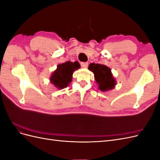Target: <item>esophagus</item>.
<instances>
[{"instance_id":"34e87169","label":"esophagus","mask_w":160,"mask_h":160,"mask_svg":"<svg viewBox=\"0 0 160 160\" xmlns=\"http://www.w3.org/2000/svg\"><path fill=\"white\" fill-rule=\"evenodd\" d=\"M81 65L82 67H83V68H87V67H88V62H81Z\"/></svg>"}]
</instances>
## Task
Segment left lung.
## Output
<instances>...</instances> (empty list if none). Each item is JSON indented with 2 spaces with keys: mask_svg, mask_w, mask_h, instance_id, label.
I'll use <instances>...</instances> for the list:
<instances>
[{
  "mask_svg": "<svg viewBox=\"0 0 160 160\" xmlns=\"http://www.w3.org/2000/svg\"><path fill=\"white\" fill-rule=\"evenodd\" d=\"M88 69L94 73L95 79L102 91L113 89L116 85L115 79L111 73V70L104 65L91 63Z\"/></svg>",
  "mask_w": 160,
  "mask_h": 160,
  "instance_id": "left-lung-1",
  "label": "left lung"
}]
</instances>
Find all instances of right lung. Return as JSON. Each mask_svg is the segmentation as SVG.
Masks as SVG:
<instances>
[{"label":"right lung","instance_id":"1","mask_svg":"<svg viewBox=\"0 0 160 160\" xmlns=\"http://www.w3.org/2000/svg\"><path fill=\"white\" fill-rule=\"evenodd\" d=\"M79 68H80V65L77 61L74 62L66 61L58 65L57 69L50 77L51 83L59 89L67 88L71 82L72 72Z\"/></svg>","mask_w":160,"mask_h":160}]
</instances>
